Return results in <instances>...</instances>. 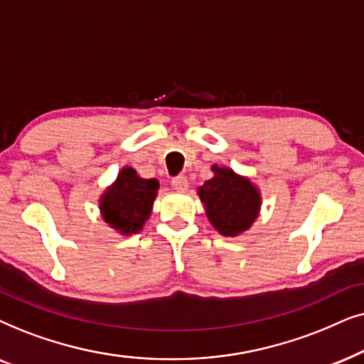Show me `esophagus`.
I'll return each mask as SVG.
<instances>
[{
	"label": "esophagus",
	"mask_w": 364,
	"mask_h": 364,
	"mask_svg": "<svg viewBox=\"0 0 364 364\" xmlns=\"http://www.w3.org/2000/svg\"><path fill=\"white\" fill-rule=\"evenodd\" d=\"M171 186H173V190H176V191H186L188 190V178L183 176V174H179V176L173 178Z\"/></svg>",
	"instance_id": "34e87169"
}]
</instances>
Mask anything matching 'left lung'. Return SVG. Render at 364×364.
<instances>
[{
  "instance_id": "1",
  "label": "left lung",
  "mask_w": 364,
  "mask_h": 364,
  "mask_svg": "<svg viewBox=\"0 0 364 364\" xmlns=\"http://www.w3.org/2000/svg\"><path fill=\"white\" fill-rule=\"evenodd\" d=\"M215 176L200 186L198 195L206 208V216L221 235L236 236L248 230L258 218L261 198L248 178L230 168L213 166Z\"/></svg>"
}]
</instances>
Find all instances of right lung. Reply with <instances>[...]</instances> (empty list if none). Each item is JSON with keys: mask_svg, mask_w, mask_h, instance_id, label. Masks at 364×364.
I'll list each match as a JSON object with an SVG mask.
<instances>
[{"mask_svg": "<svg viewBox=\"0 0 364 364\" xmlns=\"http://www.w3.org/2000/svg\"><path fill=\"white\" fill-rule=\"evenodd\" d=\"M158 188V179H143L133 168L126 166L101 196V215L111 228L123 235L138 232L151 215Z\"/></svg>", "mask_w": 364, "mask_h": 364, "instance_id": "1", "label": "right lung"}]
</instances>
